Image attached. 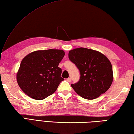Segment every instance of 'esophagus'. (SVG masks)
Instances as JSON below:
<instances>
[{"mask_svg": "<svg viewBox=\"0 0 134 134\" xmlns=\"http://www.w3.org/2000/svg\"><path fill=\"white\" fill-rule=\"evenodd\" d=\"M67 81L69 82H70L71 81V78H69L67 79Z\"/></svg>", "mask_w": 134, "mask_h": 134, "instance_id": "1", "label": "esophagus"}]
</instances>
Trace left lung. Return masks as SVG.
<instances>
[{
  "label": "left lung",
  "mask_w": 134,
  "mask_h": 134,
  "mask_svg": "<svg viewBox=\"0 0 134 134\" xmlns=\"http://www.w3.org/2000/svg\"><path fill=\"white\" fill-rule=\"evenodd\" d=\"M69 58L80 72V79L71 87L83 98L93 99L109 89L113 75L111 63L104 54L95 50L78 48L71 50Z\"/></svg>",
  "instance_id": "obj_1"
}]
</instances>
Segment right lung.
<instances>
[{
	"label": "right lung",
	"mask_w": 134,
	"mask_h": 134,
	"mask_svg": "<svg viewBox=\"0 0 134 134\" xmlns=\"http://www.w3.org/2000/svg\"><path fill=\"white\" fill-rule=\"evenodd\" d=\"M64 51H36L28 54L20 64L16 80L21 90L35 99H45L55 92L60 83L62 69L58 67Z\"/></svg>",
	"instance_id": "right-lung-1"
}]
</instances>
